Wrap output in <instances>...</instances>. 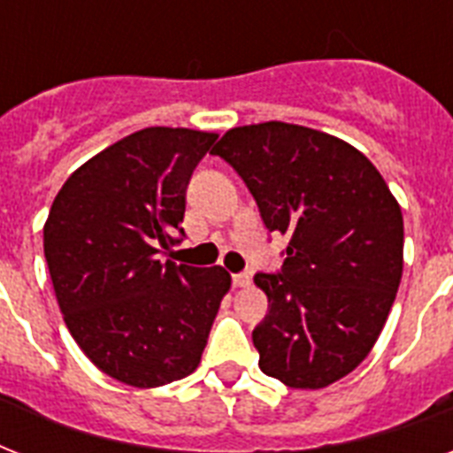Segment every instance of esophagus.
Here are the masks:
<instances>
[{
    "mask_svg": "<svg viewBox=\"0 0 453 453\" xmlns=\"http://www.w3.org/2000/svg\"><path fill=\"white\" fill-rule=\"evenodd\" d=\"M249 284H251V275L249 273H234L233 287H249Z\"/></svg>",
    "mask_w": 453,
    "mask_h": 453,
    "instance_id": "esophagus-1",
    "label": "esophagus"
}]
</instances>
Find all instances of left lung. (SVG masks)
I'll return each mask as SVG.
<instances>
[{
    "label": "left lung",
    "instance_id": "8db88e82",
    "mask_svg": "<svg viewBox=\"0 0 453 453\" xmlns=\"http://www.w3.org/2000/svg\"><path fill=\"white\" fill-rule=\"evenodd\" d=\"M211 155L233 166L268 233L289 234L277 273H256L268 315L256 324L263 373L317 390L376 343L402 277V209L352 145L298 124L237 127Z\"/></svg>",
    "mask_w": 453,
    "mask_h": 453
}]
</instances>
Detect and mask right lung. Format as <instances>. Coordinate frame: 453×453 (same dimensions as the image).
Masks as SVG:
<instances>
[{"mask_svg":"<svg viewBox=\"0 0 453 453\" xmlns=\"http://www.w3.org/2000/svg\"><path fill=\"white\" fill-rule=\"evenodd\" d=\"M213 141L192 129L136 131L74 171L49 211L44 256L67 329L127 386L195 372L230 289L219 265L159 261L183 242L185 192Z\"/></svg>","mask_w":453,"mask_h":453,"instance_id":"add662e5","label":"right lung"}]
</instances>
